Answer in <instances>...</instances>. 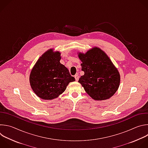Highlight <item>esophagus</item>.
<instances>
[{
	"instance_id": "esophagus-1",
	"label": "esophagus",
	"mask_w": 148,
	"mask_h": 148,
	"mask_svg": "<svg viewBox=\"0 0 148 148\" xmlns=\"http://www.w3.org/2000/svg\"><path fill=\"white\" fill-rule=\"evenodd\" d=\"M74 78H75V81H78V79H79V75H78V74H75V75H74Z\"/></svg>"
}]
</instances>
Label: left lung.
<instances>
[{"mask_svg":"<svg viewBox=\"0 0 148 148\" xmlns=\"http://www.w3.org/2000/svg\"><path fill=\"white\" fill-rule=\"evenodd\" d=\"M84 75L78 82L86 92L96 101L109 99L117 90L120 74L106 53L94 47L85 54L79 53Z\"/></svg>","mask_w":148,"mask_h":148,"instance_id":"8db88e82","label":"left lung"}]
</instances>
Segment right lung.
<instances>
[{"instance_id": "right-lung-1", "label": "right lung", "mask_w": 148, "mask_h": 148, "mask_svg": "<svg viewBox=\"0 0 148 148\" xmlns=\"http://www.w3.org/2000/svg\"><path fill=\"white\" fill-rule=\"evenodd\" d=\"M60 53L45 52L32 69L29 81L35 94L44 100L57 97L66 89L70 82L75 81L69 70L60 63Z\"/></svg>"}]
</instances>
